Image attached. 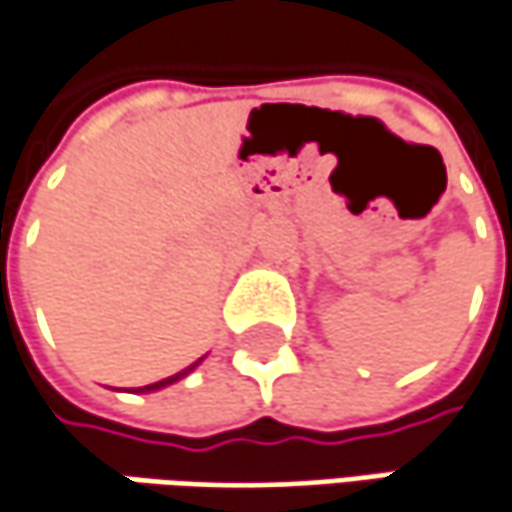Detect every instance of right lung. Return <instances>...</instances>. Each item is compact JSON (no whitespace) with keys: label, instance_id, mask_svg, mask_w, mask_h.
<instances>
[{"label":"right lung","instance_id":"right-lung-1","mask_svg":"<svg viewBox=\"0 0 512 512\" xmlns=\"http://www.w3.org/2000/svg\"><path fill=\"white\" fill-rule=\"evenodd\" d=\"M198 364H192V367H186V370H180V373H174V376H168V379H163V382H154V384H145V387H136L139 393H148V390H160V387H165V384H174L177 379H183L186 373H192Z\"/></svg>","mask_w":512,"mask_h":512}]
</instances>
